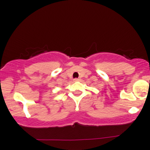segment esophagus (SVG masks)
<instances>
[{
  "mask_svg": "<svg viewBox=\"0 0 150 150\" xmlns=\"http://www.w3.org/2000/svg\"><path fill=\"white\" fill-rule=\"evenodd\" d=\"M80 80V79H79V78H76V79H73V81H74L75 82H77V81H79Z\"/></svg>",
  "mask_w": 150,
  "mask_h": 150,
  "instance_id": "obj_1",
  "label": "esophagus"
}]
</instances>
